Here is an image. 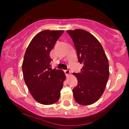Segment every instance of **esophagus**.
Segmentation results:
<instances>
[{
  "instance_id": "esophagus-1",
  "label": "esophagus",
  "mask_w": 129,
  "mask_h": 129,
  "mask_svg": "<svg viewBox=\"0 0 129 129\" xmlns=\"http://www.w3.org/2000/svg\"><path fill=\"white\" fill-rule=\"evenodd\" d=\"M64 73L66 74V75L67 76H69L70 75V72L69 70H64Z\"/></svg>"
}]
</instances>
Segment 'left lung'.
Here are the masks:
<instances>
[{
	"mask_svg": "<svg viewBox=\"0 0 129 129\" xmlns=\"http://www.w3.org/2000/svg\"><path fill=\"white\" fill-rule=\"evenodd\" d=\"M73 39L81 72L73 73L78 85L73 89L74 98L83 106L92 104L103 95L109 77L108 59L101 44L89 32L82 29L67 31Z\"/></svg>",
	"mask_w": 129,
	"mask_h": 129,
	"instance_id": "left-lung-1",
	"label": "left lung"
}]
</instances>
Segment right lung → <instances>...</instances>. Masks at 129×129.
Listing matches in <instances>:
<instances>
[{"instance_id":"right-lung-1","label":"right lung","mask_w":129,"mask_h":129,"mask_svg":"<svg viewBox=\"0 0 129 129\" xmlns=\"http://www.w3.org/2000/svg\"><path fill=\"white\" fill-rule=\"evenodd\" d=\"M63 30L41 31L28 46L22 63L23 79L29 93L37 102L51 105L59 100L66 80L62 70L50 68V53Z\"/></svg>"}]
</instances>
